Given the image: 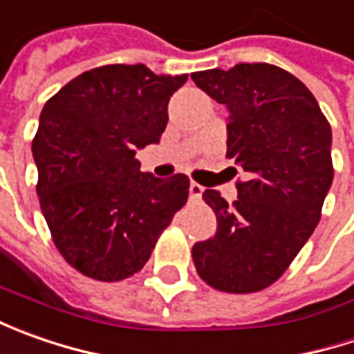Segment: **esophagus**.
<instances>
[{"label":"esophagus","mask_w":354,"mask_h":354,"mask_svg":"<svg viewBox=\"0 0 354 354\" xmlns=\"http://www.w3.org/2000/svg\"><path fill=\"white\" fill-rule=\"evenodd\" d=\"M203 191H205V189H203V185H198V183H195V181H191V185H189V193H191V197L198 198L201 195H203Z\"/></svg>","instance_id":"1"}]
</instances>
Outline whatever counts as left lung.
<instances>
[{
	"mask_svg": "<svg viewBox=\"0 0 354 354\" xmlns=\"http://www.w3.org/2000/svg\"><path fill=\"white\" fill-rule=\"evenodd\" d=\"M191 78L228 108L226 157L246 173L232 205L218 191L203 193L216 234L193 246V262L218 292H262L321 221L333 183L331 126L306 84L276 64L244 62Z\"/></svg>",
	"mask_w": 354,
	"mask_h": 354,
	"instance_id": "8db88e82",
	"label": "left lung"
}]
</instances>
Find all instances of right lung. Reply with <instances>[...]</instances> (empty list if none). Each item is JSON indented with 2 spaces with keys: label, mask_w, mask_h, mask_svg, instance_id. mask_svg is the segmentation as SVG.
Returning <instances> with one entry per match:
<instances>
[{
  "label": "right lung",
  "mask_w": 354,
  "mask_h": 354,
  "mask_svg": "<svg viewBox=\"0 0 354 354\" xmlns=\"http://www.w3.org/2000/svg\"><path fill=\"white\" fill-rule=\"evenodd\" d=\"M185 80L143 64H106L45 104L33 138L37 195L57 250L76 272L98 281L133 276L187 203V175L156 179L136 159L159 143L171 94Z\"/></svg>",
  "instance_id": "obj_1"
}]
</instances>
